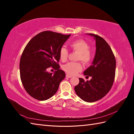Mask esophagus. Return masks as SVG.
I'll use <instances>...</instances> for the list:
<instances>
[{
	"label": "esophagus",
	"instance_id": "1",
	"mask_svg": "<svg viewBox=\"0 0 134 134\" xmlns=\"http://www.w3.org/2000/svg\"><path fill=\"white\" fill-rule=\"evenodd\" d=\"M66 78H71L72 76H71V75H69V74H66Z\"/></svg>",
	"mask_w": 134,
	"mask_h": 134
}]
</instances>
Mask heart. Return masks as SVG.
<instances>
[{
  "label": "heart",
  "instance_id": "b5f03b06",
  "mask_svg": "<svg viewBox=\"0 0 134 134\" xmlns=\"http://www.w3.org/2000/svg\"><path fill=\"white\" fill-rule=\"evenodd\" d=\"M70 46L74 51L78 52L77 60H81V62L86 64L90 63L92 58V54L89 50L90 46L86 41L83 40H78L71 42ZM68 55L69 52L65 47H62L60 48L59 56L61 60L65 62L68 59ZM62 68L64 71L72 75L76 74L82 70V65L80 63L70 62L64 65Z\"/></svg>",
  "mask_w": 134,
  "mask_h": 134
}]
</instances>
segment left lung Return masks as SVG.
Listing matches in <instances>:
<instances>
[{
	"mask_svg": "<svg viewBox=\"0 0 134 134\" xmlns=\"http://www.w3.org/2000/svg\"><path fill=\"white\" fill-rule=\"evenodd\" d=\"M87 35L96 41L94 58L91 65L84 71V75L91 76L92 79L85 82L79 78V83L74 90L85 102H93L102 98L110 91L115 79L116 63L110 46L103 38L92 34Z\"/></svg>",
	"mask_w": 134,
	"mask_h": 134,
	"instance_id": "left-lung-1",
	"label": "left lung"
}]
</instances>
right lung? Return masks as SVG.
<instances>
[{
    "label": "right lung",
    "mask_w": 134,
    "mask_h": 134,
    "mask_svg": "<svg viewBox=\"0 0 134 134\" xmlns=\"http://www.w3.org/2000/svg\"><path fill=\"white\" fill-rule=\"evenodd\" d=\"M70 35L43 31L27 43L20 59V76L25 90L33 98L45 100L58 91L65 77L58 63L59 52ZM51 66L57 70L54 74L47 71Z\"/></svg>",
    "instance_id": "1"
}]
</instances>
